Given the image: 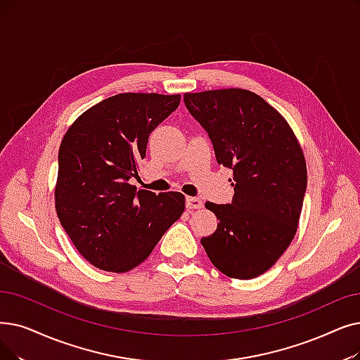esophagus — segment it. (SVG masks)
<instances>
[{"instance_id": "34e87169", "label": "esophagus", "mask_w": 360, "mask_h": 360, "mask_svg": "<svg viewBox=\"0 0 360 360\" xmlns=\"http://www.w3.org/2000/svg\"><path fill=\"white\" fill-rule=\"evenodd\" d=\"M185 206L188 210H194V209H200L202 207V201L197 197H186L185 200Z\"/></svg>"}]
</instances>
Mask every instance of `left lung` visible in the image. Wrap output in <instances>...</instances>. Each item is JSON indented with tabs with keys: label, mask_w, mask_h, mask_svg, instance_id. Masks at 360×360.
Returning a JSON list of instances; mask_svg holds the SVG:
<instances>
[{
	"label": "left lung",
	"mask_w": 360,
	"mask_h": 360,
	"mask_svg": "<svg viewBox=\"0 0 360 360\" xmlns=\"http://www.w3.org/2000/svg\"><path fill=\"white\" fill-rule=\"evenodd\" d=\"M184 103L207 132L217 163L233 172L231 205L206 202L219 224L201 245L222 274L256 278L295 236L307 185L303 151L285 119L255 92H188Z\"/></svg>",
	"instance_id": "obj_1"
}]
</instances>
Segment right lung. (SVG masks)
Here are the masks:
<instances>
[{
  "instance_id": "obj_1",
  "label": "right lung",
  "mask_w": 360,
  "mask_h": 360,
  "mask_svg": "<svg viewBox=\"0 0 360 360\" xmlns=\"http://www.w3.org/2000/svg\"><path fill=\"white\" fill-rule=\"evenodd\" d=\"M181 96L124 92L91 107L58 150L56 210L69 238L94 266L128 272L144 262L181 217V193L155 194L131 185L150 134Z\"/></svg>"
}]
</instances>
